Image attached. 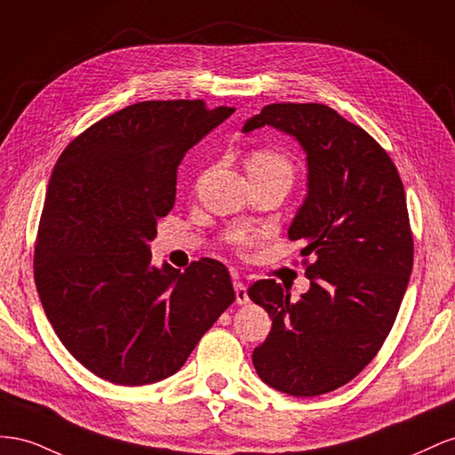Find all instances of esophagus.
Listing matches in <instances>:
<instances>
[{"label":"esophagus","instance_id":"1","mask_svg":"<svg viewBox=\"0 0 455 455\" xmlns=\"http://www.w3.org/2000/svg\"><path fill=\"white\" fill-rule=\"evenodd\" d=\"M235 293H236V303L243 305L250 301V295H248V288H245V283L242 282H235Z\"/></svg>","mask_w":455,"mask_h":455}]
</instances>
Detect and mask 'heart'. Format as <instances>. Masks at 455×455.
<instances>
[{
	"label": "heart",
	"instance_id": "b5f03b06",
	"mask_svg": "<svg viewBox=\"0 0 455 455\" xmlns=\"http://www.w3.org/2000/svg\"><path fill=\"white\" fill-rule=\"evenodd\" d=\"M278 170L291 172V162L278 150L255 148L248 156V172L250 173H267V172H278ZM223 240L228 248L243 253V251L253 248L255 242L259 240V232L251 230V228L236 227V228L227 230Z\"/></svg>",
	"mask_w": 455,
	"mask_h": 455
}]
</instances>
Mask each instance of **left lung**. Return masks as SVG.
<instances>
[{"mask_svg":"<svg viewBox=\"0 0 455 455\" xmlns=\"http://www.w3.org/2000/svg\"><path fill=\"white\" fill-rule=\"evenodd\" d=\"M263 125L307 152L308 194L288 236L315 261H303L310 290L297 301L276 280L248 290L272 318L253 366L276 391L316 396L355 379L396 320L413 267L406 194L379 142L326 105H268L242 132Z\"/></svg>","mask_w":455,"mask_h":455,"instance_id":"1","label":"left lung"}]
</instances>
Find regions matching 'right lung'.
<instances>
[{
  "label": "right lung",
  "mask_w": 455,
  "mask_h": 455,
  "mask_svg": "<svg viewBox=\"0 0 455 455\" xmlns=\"http://www.w3.org/2000/svg\"><path fill=\"white\" fill-rule=\"evenodd\" d=\"M232 112L204 100L137 102L77 135L51 173L36 288L62 345L100 379L170 378L235 301L223 263L158 268L148 248L173 210L183 156Z\"/></svg>",
  "instance_id": "obj_1"
}]
</instances>
